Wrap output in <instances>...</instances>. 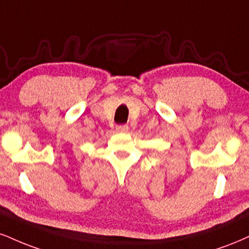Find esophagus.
Returning a JSON list of instances; mask_svg holds the SVG:
<instances>
[{"label": "esophagus", "instance_id": "34e87169", "mask_svg": "<svg viewBox=\"0 0 249 249\" xmlns=\"http://www.w3.org/2000/svg\"><path fill=\"white\" fill-rule=\"evenodd\" d=\"M116 131H117V132L125 133V132H127V131H128V126H127V125H117Z\"/></svg>", "mask_w": 249, "mask_h": 249}]
</instances>
